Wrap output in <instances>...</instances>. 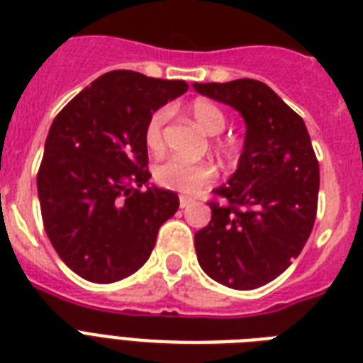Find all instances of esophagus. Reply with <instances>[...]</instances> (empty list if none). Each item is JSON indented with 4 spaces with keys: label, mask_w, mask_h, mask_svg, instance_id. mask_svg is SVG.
Returning a JSON list of instances; mask_svg holds the SVG:
<instances>
[{
    "label": "esophagus",
    "mask_w": 363,
    "mask_h": 363,
    "mask_svg": "<svg viewBox=\"0 0 363 363\" xmlns=\"http://www.w3.org/2000/svg\"><path fill=\"white\" fill-rule=\"evenodd\" d=\"M190 203H191L190 197H186V196L179 197V205H181V208H186L188 205H190Z\"/></svg>",
    "instance_id": "34e87169"
}]
</instances>
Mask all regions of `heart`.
Listing matches in <instances>:
<instances>
[{"label":"heart","mask_w":363,"mask_h":363,"mask_svg":"<svg viewBox=\"0 0 363 363\" xmlns=\"http://www.w3.org/2000/svg\"><path fill=\"white\" fill-rule=\"evenodd\" d=\"M191 119L205 134H220L225 128V115L208 100H196L190 106ZM167 121V111L158 110L151 115L145 126V143L151 151H160L164 145V125ZM222 152H231L229 145H220ZM216 177V167L208 162H186L181 158H169L162 162L155 169V179L160 186L181 194H196L207 186Z\"/></svg>","instance_id":"1"}]
</instances>
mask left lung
Masks as SVG:
<instances>
[{"label": "left lung", "mask_w": 363, "mask_h": 363, "mask_svg": "<svg viewBox=\"0 0 363 363\" xmlns=\"http://www.w3.org/2000/svg\"><path fill=\"white\" fill-rule=\"evenodd\" d=\"M194 89L235 108L246 123L237 172L214 190L228 203H208L211 222L194 238L197 261L218 284L257 289L285 272L308 242L319 162L302 117L263 82L242 78Z\"/></svg>", "instance_id": "1"}]
</instances>
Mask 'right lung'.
Segmentation results:
<instances>
[{"mask_svg":"<svg viewBox=\"0 0 363 363\" xmlns=\"http://www.w3.org/2000/svg\"><path fill=\"white\" fill-rule=\"evenodd\" d=\"M186 89L182 79L111 70L50 126L37 175L44 229L61 261L87 281L113 284L140 270L179 208L175 191L149 186L145 126Z\"/></svg>","mask_w":363,"mask_h":363,"instance_id":"1","label":"right lung"}]
</instances>
